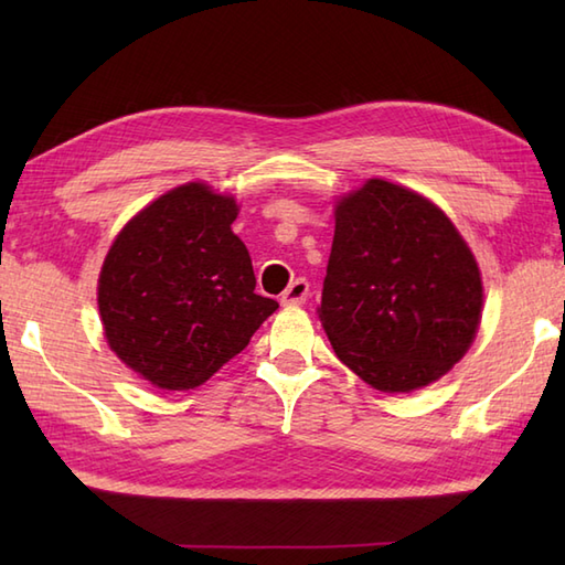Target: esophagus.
<instances>
[{"label": "esophagus", "instance_id": "esophagus-1", "mask_svg": "<svg viewBox=\"0 0 565 565\" xmlns=\"http://www.w3.org/2000/svg\"><path fill=\"white\" fill-rule=\"evenodd\" d=\"M308 294H310V284L306 279H296L291 281L289 289L281 294V306H301L306 303Z\"/></svg>", "mask_w": 565, "mask_h": 565}]
</instances>
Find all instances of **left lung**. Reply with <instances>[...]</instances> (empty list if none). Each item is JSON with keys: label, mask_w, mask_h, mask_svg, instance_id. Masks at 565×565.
<instances>
[{"label": "left lung", "mask_w": 565, "mask_h": 565, "mask_svg": "<svg viewBox=\"0 0 565 565\" xmlns=\"http://www.w3.org/2000/svg\"><path fill=\"white\" fill-rule=\"evenodd\" d=\"M481 310L473 252L429 199L369 179L338 201L318 318L369 386L411 393L441 379L471 347Z\"/></svg>", "instance_id": "obj_1"}]
</instances>
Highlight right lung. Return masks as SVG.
Listing matches in <instances>:
<instances>
[{
	"label": "right lung",
	"instance_id": "1",
	"mask_svg": "<svg viewBox=\"0 0 565 565\" xmlns=\"http://www.w3.org/2000/svg\"><path fill=\"white\" fill-rule=\"evenodd\" d=\"M237 211L209 184H182L134 215L104 259V338L152 386L206 383L279 308L255 294L249 252L231 227Z\"/></svg>",
	"mask_w": 565,
	"mask_h": 565
}]
</instances>
